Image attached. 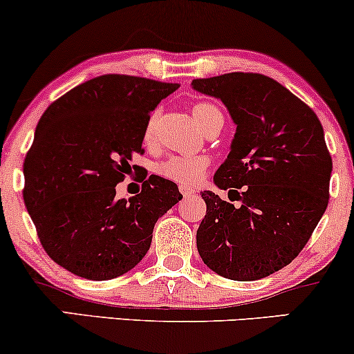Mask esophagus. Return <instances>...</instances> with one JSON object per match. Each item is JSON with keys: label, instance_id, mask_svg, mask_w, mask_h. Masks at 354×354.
Masks as SVG:
<instances>
[{"label": "esophagus", "instance_id": "esophagus-1", "mask_svg": "<svg viewBox=\"0 0 354 354\" xmlns=\"http://www.w3.org/2000/svg\"><path fill=\"white\" fill-rule=\"evenodd\" d=\"M180 191H181V194L185 196V198H189L191 194L196 193L193 188H188V186H180Z\"/></svg>", "mask_w": 354, "mask_h": 354}]
</instances>
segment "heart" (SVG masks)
<instances>
[{
	"instance_id": "1",
	"label": "heart",
	"mask_w": 354,
	"mask_h": 354,
	"mask_svg": "<svg viewBox=\"0 0 354 354\" xmlns=\"http://www.w3.org/2000/svg\"><path fill=\"white\" fill-rule=\"evenodd\" d=\"M193 117L198 122V125L204 129L209 122L216 120V118H223V113L214 104L198 102V104L193 105ZM155 125L156 112H151L147 120V125H145V143H151L153 135H155ZM207 166H209V158L204 155H173L156 165V173L165 180L174 181L178 185L194 186L203 180Z\"/></svg>"
}]
</instances>
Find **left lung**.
I'll list each match as a JSON object with an SVG mask.
<instances>
[{
    "label": "left lung",
    "mask_w": 354,
    "mask_h": 354,
    "mask_svg": "<svg viewBox=\"0 0 354 354\" xmlns=\"http://www.w3.org/2000/svg\"><path fill=\"white\" fill-rule=\"evenodd\" d=\"M193 88L223 100L237 125L214 174L229 201L201 194L198 252L225 279H263L301 252L328 206L333 163L323 127L305 102L255 72L194 79Z\"/></svg>",
    "instance_id": "8db88e82"
}]
</instances>
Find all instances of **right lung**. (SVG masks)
Instances as JSON below:
<instances>
[{
  "label": "right lung",
  "mask_w": 354,
  "mask_h": 354,
  "mask_svg": "<svg viewBox=\"0 0 354 354\" xmlns=\"http://www.w3.org/2000/svg\"><path fill=\"white\" fill-rule=\"evenodd\" d=\"M178 87L105 74L42 113L24 158L23 198L41 245L64 269L88 280L123 275L148 252L158 218L181 201L178 186L155 174L129 199L115 191L133 155H143L151 110Z\"/></svg>",
  "instance_id": "add662e5"
}]
</instances>
